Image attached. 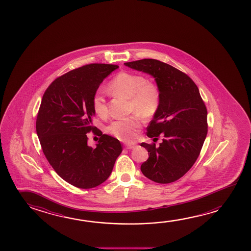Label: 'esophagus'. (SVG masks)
Returning <instances> with one entry per match:
<instances>
[{
  "label": "esophagus",
  "mask_w": 251,
  "mask_h": 251,
  "mask_svg": "<svg viewBox=\"0 0 251 251\" xmlns=\"http://www.w3.org/2000/svg\"><path fill=\"white\" fill-rule=\"evenodd\" d=\"M134 147H135V144H125L124 145V148L126 149V150H131Z\"/></svg>",
  "instance_id": "1"
}]
</instances>
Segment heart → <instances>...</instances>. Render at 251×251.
<instances>
[{"label":"heart","mask_w":251,"mask_h":251,"mask_svg":"<svg viewBox=\"0 0 251 251\" xmlns=\"http://www.w3.org/2000/svg\"><path fill=\"white\" fill-rule=\"evenodd\" d=\"M108 91L116 96L130 100V110L134 115L123 119L115 120L107 127V131L124 142H133L141 127V119H149L156 114L160 104V91L156 84L149 82L147 78L139 74L121 73L112 79ZM95 114L100 117L106 116V101L97 92L92 100Z\"/></svg>","instance_id":"obj_1"}]
</instances>
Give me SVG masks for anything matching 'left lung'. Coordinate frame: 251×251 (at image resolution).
<instances>
[{
  "label": "left lung",
  "instance_id": "8db88e82",
  "mask_svg": "<svg viewBox=\"0 0 251 251\" xmlns=\"http://www.w3.org/2000/svg\"><path fill=\"white\" fill-rule=\"evenodd\" d=\"M154 78L160 104L147 127L149 137L162 135L156 144L142 143L149 158L141 171L149 179L168 184L180 178L197 160L207 134V111L198 86L186 74L164 62L145 58L124 63Z\"/></svg>",
  "mask_w": 251,
  "mask_h": 251
}]
</instances>
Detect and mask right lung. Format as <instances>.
Returning a JSON list of instances; mask_svg holds the SVG:
<instances>
[{
	"instance_id": "right-lung-1",
	"label": "right lung",
	"mask_w": 251,
	"mask_h": 251,
	"mask_svg": "<svg viewBox=\"0 0 251 251\" xmlns=\"http://www.w3.org/2000/svg\"><path fill=\"white\" fill-rule=\"evenodd\" d=\"M118 67L91 64L70 71L56 78L42 99L36 128L43 152L59 177L78 188H94L107 180L122 152L113 136L100 131L95 148L86 136L94 131L93 97Z\"/></svg>"
}]
</instances>
